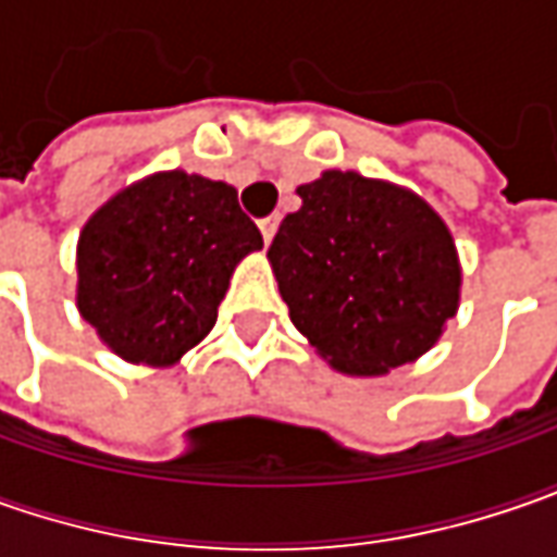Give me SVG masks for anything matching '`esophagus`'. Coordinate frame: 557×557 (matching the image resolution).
<instances>
[{"instance_id":"1","label":"esophagus","mask_w":557,"mask_h":557,"mask_svg":"<svg viewBox=\"0 0 557 557\" xmlns=\"http://www.w3.org/2000/svg\"><path fill=\"white\" fill-rule=\"evenodd\" d=\"M275 228H278V216H267V220H260V232H263V242H272V235H275Z\"/></svg>"}]
</instances>
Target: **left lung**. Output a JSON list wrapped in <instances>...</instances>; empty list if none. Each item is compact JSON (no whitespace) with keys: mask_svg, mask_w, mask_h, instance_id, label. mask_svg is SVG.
Wrapping results in <instances>:
<instances>
[{"mask_svg":"<svg viewBox=\"0 0 557 557\" xmlns=\"http://www.w3.org/2000/svg\"><path fill=\"white\" fill-rule=\"evenodd\" d=\"M269 247L294 329L334 372L374 377L416 362L459 312L449 225L421 195L325 170L300 185Z\"/></svg>","mask_w":557,"mask_h":557,"instance_id":"8db88e82","label":"left lung"}]
</instances>
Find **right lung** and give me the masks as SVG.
Segmentation results:
<instances>
[{
    "mask_svg": "<svg viewBox=\"0 0 557 557\" xmlns=\"http://www.w3.org/2000/svg\"><path fill=\"white\" fill-rule=\"evenodd\" d=\"M263 247L232 185L185 170L120 188L76 242V310L136 366H176L216 325L228 278Z\"/></svg>",
    "mask_w": 557,
    "mask_h": 557,
    "instance_id": "right-lung-1",
    "label": "right lung"
}]
</instances>
